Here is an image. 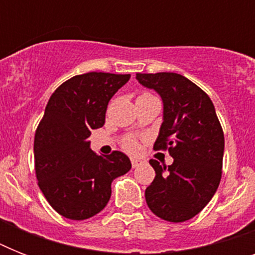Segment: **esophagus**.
<instances>
[{
  "instance_id": "1",
  "label": "esophagus",
  "mask_w": 255,
  "mask_h": 255,
  "mask_svg": "<svg viewBox=\"0 0 255 255\" xmlns=\"http://www.w3.org/2000/svg\"><path fill=\"white\" fill-rule=\"evenodd\" d=\"M143 163H144V160H141V159H136V157H132L131 159V164L133 168L139 167V165H141Z\"/></svg>"
}]
</instances>
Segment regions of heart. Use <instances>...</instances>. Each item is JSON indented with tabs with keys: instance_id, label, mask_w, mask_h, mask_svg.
Returning a JSON list of instances; mask_svg holds the SVG:
<instances>
[{
	"instance_id": "obj_1",
	"label": "heart",
	"mask_w": 255,
	"mask_h": 255,
	"mask_svg": "<svg viewBox=\"0 0 255 255\" xmlns=\"http://www.w3.org/2000/svg\"><path fill=\"white\" fill-rule=\"evenodd\" d=\"M143 95H147V94H143ZM124 147L127 148L129 152H136L137 151V143H136L135 140L128 139L126 143H124Z\"/></svg>"
}]
</instances>
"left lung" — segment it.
Wrapping results in <instances>:
<instances>
[{
  "mask_svg": "<svg viewBox=\"0 0 255 255\" xmlns=\"http://www.w3.org/2000/svg\"><path fill=\"white\" fill-rule=\"evenodd\" d=\"M163 100V123L153 149H168L173 163L149 160L155 178L145 189L148 208L169 222H184L212 200L221 181L224 132L212 100L188 78L174 73L136 74Z\"/></svg>",
  "mask_w": 255,
  "mask_h": 255,
  "instance_id": "1",
  "label": "left lung"
}]
</instances>
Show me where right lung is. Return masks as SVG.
<instances>
[{
	"mask_svg": "<svg viewBox=\"0 0 255 255\" xmlns=\"http://www.w3.org/2000/svg\"><path fill=\"white\" fill-rule=\"evenodd\" d=\"M129 74L87 73L54 91L34 137L38 185L54 210L87 220L104 209L111 182L131 169L123 152L98 156L90 148L92 129L103 127L108 102Z\"/></svg>",
	"mask_w": 255,
	"mask_h": 255,
	"instance_id": "add662e5",
	"label": "right lung"
}]
</instances>
